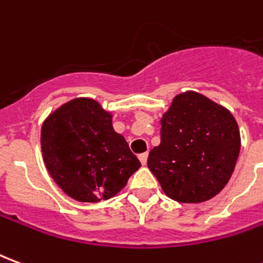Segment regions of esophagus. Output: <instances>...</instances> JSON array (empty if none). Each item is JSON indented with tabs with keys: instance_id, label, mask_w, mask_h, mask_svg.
Returning <instances> with one entry per match:
<instances>
[{
	"instance_id": "34e87169",
	"label": "esophagus",
	"mask_w": 263,
	"mask_h": 263,
	"mask_svg": "<svg viewBox=\"0 0 263 263\" xmlns=\"http://www.w3.org/2000/svg\"><path fill=\"white\" fill-rule=\"evenodd\" d=\"M139 160H141L142 165H146V162H148V154L145 152V154L139 155Z\"/></svg>"
}]
</instances>
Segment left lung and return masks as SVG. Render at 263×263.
<instances>
[{
  "label": "left lung",
  "mask_w": 263,
  "mask_h": 263,
  "mask_svg": "<svg viewBox=\"0 0 263 263\" xmlns=\"http://www.w3.org/2000/svg\"><path fill=\"white\" fill-rule=\"evenodd\" d=\"M160 125V145L149 152L148 167L163 192L179 203H201L220 193L241 148L231 112L187 91L175 97Z\"/></svg>",
  "instance_id": "8db88e82"
}]
</instances>
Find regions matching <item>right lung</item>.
<instances>
[{"label": "right lung", "mask_w": 263, "mask_h": 263, "mask_svg": "<svg viewBox=\"0 0 263 263\" xmlns=\"http://www.w3.org/2000/svg\"><path fill=\"white\" fill-rule=\"evenodd\" d=\"M111 120L97 101L76 98L43 122L45 165L59 187L74 200L97 203L112 197L141 167Z\"/></svg>", "instance_id": "obj_1"}]
</instances>
